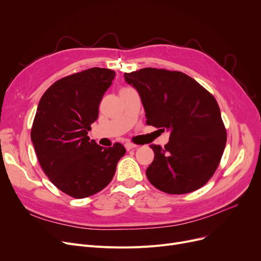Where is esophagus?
I'll use <instances>...</instances> for the list:
<instances>
[{
	"label": "esophagus",
	"mask_w": 261,
	"mask_h": 261,
	"mask_svg": "<svg viewBox=\"0 0 261 261\" xmlns=\"http://www.w3.org/2000/svg\"><path fill=\"white\" fill-rule=\"evenodd\" d=\"M125 147H126V149L129 151V150H132V149L136 148L138 146L134 145V144H131V143H126V144H125Z\"/></svg>",
	"instance_id": "obj_1"
}]
</instances>
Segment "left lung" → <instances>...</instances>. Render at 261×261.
I'll list each match as a JSON object with an SVG mask.
<instances>
[{
    "label": "left lung",
    "mask_w": 261,
    "mask_h": 261,
    "mask_svg": "<svg viewBox=\"0 0 261 261\" xmlns=\"http://www.w3.org/2000/svg\"><path fill=\"white\" fill-rule=\"evenodd\" d=\"M139 92L147 125L170 133L162 148L151 145L154 160L149 182L164 193L182 195L206 184L226 144L220 108L214 96L181 72L145 67L123 75Z\"/></svg>",
    "instance_id": "obj_1"
}]
</instances>
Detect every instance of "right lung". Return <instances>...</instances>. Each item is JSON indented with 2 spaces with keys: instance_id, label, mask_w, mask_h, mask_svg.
Instances as JSON below:
<instances>
[{
  "instance_id": "obj_1",
  "label": "right lung",
  "mask_w": 261,
  "mask_h": 261,
  "mask_svg": "<svg viewBox=\"0 0 261 261\" xmlns=\"http://www.w3.org/2000/svg\"><path fill=\"white\" fill-rule=\"evenodd\" d=\"M114 77L101 67L66 76L45 91L37 108L31 138L40 165L55 186L76 199L103 189L126 153L119 143L105 148L88 136Z\"/></svg>"
}]
</instances>
